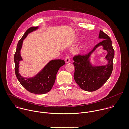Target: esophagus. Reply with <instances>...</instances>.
I'll list each match as a JSON object with an SVG mask.
<instances>
[{
    "instance_id": "1",
    "label": "esophagus",
    "mask_w": 129,
    "mask_h": 129,
    "mask_svg": "<svg viewBox=\"0 0 129 129\" xmlns=\"http://www.w3.org/2000/svg\"><path fill=\"white\" fill-rule=\"evenodd\" d=\"M70 56L69 55H67L65 58V62L66 63H68L70 62Z\"/></svg>"
}]
</instances>
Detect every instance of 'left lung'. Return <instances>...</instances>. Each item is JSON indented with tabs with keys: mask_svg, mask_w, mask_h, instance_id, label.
<instances>
[{
	"mask_svg": "<svg viewBox=\"0 0 129 129\" xmlns=\"http://www.w3.org/2000/svg\"><path fill=\"white\" fill-rule=\"evenodd\" d=\"M99 38L102 41L97 44L91 51L85 55H78L73 57L75 66L74 78L79 87L83 90L93 92L100 88L107 82L110 77L113 69L114 50L112 41L109 36L100 30ZM100 46L107 51L105 58L108 61L106 66L94 67L89 62L90 55Z\"/></svg>",
	"mask_w": 129,
	"mask_h": 129,
	"instance_id": "obj_1",
	"label": "left lung"
}]
</instances>
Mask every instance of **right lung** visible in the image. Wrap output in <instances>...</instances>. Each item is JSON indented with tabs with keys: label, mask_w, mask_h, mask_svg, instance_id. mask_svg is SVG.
<instances>
[{
	"label": "right lung",
	"mask_w": 129,
	"mask_h": 129,
	"mask_svg": "<svg viewBox=\"0 0 129 129\" xmlns=\"http://www.w3.org/2000/svg\"><path fill=\"white\" fill-rule=\"evenodd\" d=\"M38 28V27L29 28L19 40L14 57L15 73L20 83L27 91L33 94H43L51 90L55 83L58 70L65 64V62L63 60L61 59L52 60L33 77L26 78L22 77L20 75L19 73V61L22 60L20 55V50L23 40L26 38L28 33L36 30Z\"/></svg>",
	"instance_id": "right-lung-1"
}]
</instances>
